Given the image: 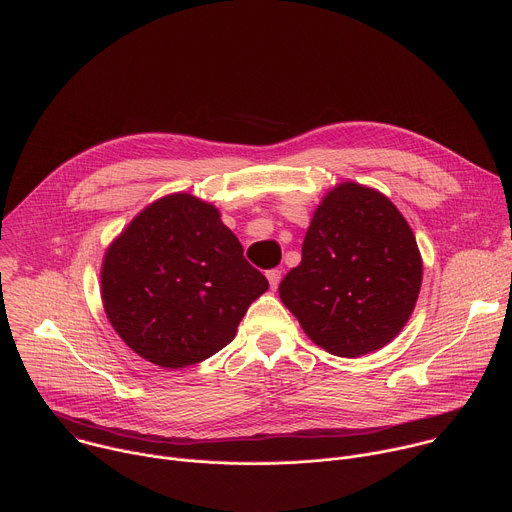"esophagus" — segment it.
Masks as SVG:
<instances>
[{
    "instance_id": "obj_1",
    "label": "esophagus",
    "mask_w": 512,
    "mask_h": 512,
    "mask_svg": "<svg viewBox=\"0 0 512 512\" xmlns=\"http://www.w3.org/2000/svg\"><path fill=\"white\" fill-rule=\"evenodd\" d=\"M266 279H268V283H270V289H277L279 283H281V270H279V268L266 270Z\"/></svg>"
}]
</instances>
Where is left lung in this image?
I'll return each mask as SVG.
<instances>
[{
	"label": "left lung",
	"mask_w": 512,
	"mask_h": 512,
	"mask_svg": "<svg viewBox=\"0 0 512 512\" xmlns=\"http://www.w3.org/2000/svg\"><path fill=\"white\" fill-rule=\"evenodd\" d=\"M420 285L422 258L404 215L375 188L342 182L313 213L279 295L313 342L352 359L400 334Z\"/></svg>",
	"instance_id": "1"
}]
</instances>
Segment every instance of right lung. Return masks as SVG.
<instances>
[{"label":"right lung","instance_id":"add662e5","mask_svg":"<svg viewBox=\"0 0 512 512\" xmlns=\"http://www.w3.org/2000/svg\"><path fill=\"white\" fill-rule=\"evenodd\" d=\"M106 318L145 361L180 369L227 346L268 281L219 211L176 192L145 207L102 262Z\"/></svg>","mask_w":512,"mask_h":512}]
</instances>
